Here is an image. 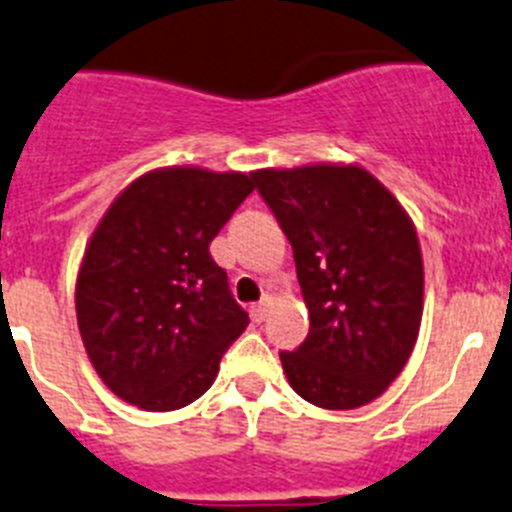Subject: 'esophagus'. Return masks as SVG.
Instances as JSON below:
<instances>
[{
	"instance_id": "34e87169",
	"label": "esophagus",
	"mask_w": 512,
	"mask_h": 512,
	"mask_svg": "<svg viewBox=\"0 0 512 512\" xmlns=\"http://www.w3.org/2000/svg\"><path fill=\"white\" fill-rule=\"evenodd\" d=\"M267 308H270V298H262L260 303H255V306H252V319L255 321H265V316H267Z\"/></svg>"
}]
</instances>
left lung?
Returning a JSON list of instances; mask_svg holds the SVG:
<instances>
[{
  "label": "left lung",
  "instance_id": "obj_1",
  "mask_svg": "<svg viewBox=\"0 0 512 512\" xmlns=\"http://www.w3.org/2000/svg\"><path fill=\"white\" fill-rule=\"evenodd\" d=\"M257 191L296 260L306 342L280 352L303 400L352 411L403 372L423 316V257L411 216L362 165L262 168Z\"/></svg>",
  "mask_w": 512,
  "mask_h": 512
}]
</instances>
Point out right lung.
Here are the masks:
<instances>
[{
    "label": "right lung",
    "mask_w": 512,
    "mask_h": 512,
    "mask_svg": "<svg viewBox=\"0 0 512 512\" xmlns=\"http://www.w3.org/2000/svg\"><path fill=\"white\" fill-rule=\"evenodd\" d=\"M255 191L247 173L150 170L119 193L86 245L76 319L96 375L142 411H178L211 388L250 324L211 239Z\"/></svg>",
    "instance_id": "1"
}]
</instances>
